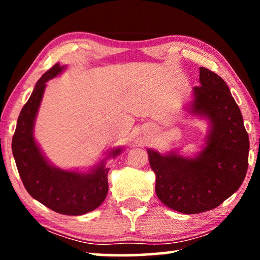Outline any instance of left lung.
Listing matches in <instances>:
<instances>
[{"mask_svg":"<svg viewBox=\"0 0 260 260\" xmlns=\"http://www.w3.org/2000/svg\"><path fill=\"white\" fill-rule=\"evenodd\" d=\"M188 112L208 121L202 150L192 157L147 149L162 204L186 214L217 208L241 187L248 170L249 136L226 82L200 68Z\"/></svg>","mask_w":260,"mask_h":260,"instance_id":"left-lung-1","label":"left lung"}]
</instances>
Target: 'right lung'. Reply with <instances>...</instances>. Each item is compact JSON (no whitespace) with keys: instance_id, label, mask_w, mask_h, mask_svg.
<instances>
[{"instance_id":"add662e5","label":"right lung","mask_w":260,"mask_h":260,"mask_svg":"<svg viewBox=\"0 0 260 260\" xmlns=\"http://www.w3.org/2000/svg\"><path fill=\"white\" fill-rule=\"evenodd\" d=\"M67 67L55 64L39 79L17 120L12 138V153L26 190L57 213L80 215L90 212L103 203L108 195L109 158L122 152L112 148L98 164L87 171L63 170L51 164L34 138V125L47 82L65 71Z\"/></svg>"}]
</instances>
